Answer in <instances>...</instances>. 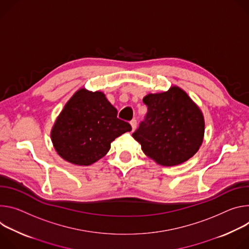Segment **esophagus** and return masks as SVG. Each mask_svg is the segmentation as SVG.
Instances as JSON below:
<instances>
[{
    "label": "esophagus",
    "instance_id": "obj_1",
    "mask_svg": "<svg viewBox=\"0 0 249 249\" xmlns=\"http://www.w3.org/2000/svg\"><path fill=\"white\" fill-rule=\"evenodd\" d=\"M130 125H131L132 130H134V129L136 128V121H135V120H132V121L130 122Z\"/></svg>",
    "mask_w": 249,
    "mask_h": 249
}]
</instances>
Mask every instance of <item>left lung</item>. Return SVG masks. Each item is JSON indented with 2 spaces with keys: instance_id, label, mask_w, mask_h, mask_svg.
I'll return each instance as SVG.
<instances>
[{
  "instance_id": "1",
  "label": "left lung",
  "mask_w": 249,
  "mask_h": 249,
  "mask_svg": "<svg viewBox=\"0 0 249 249\" xmlns=\"http://www.w3.org/2000/svg\"><path fill=\"white\" fill-rule=\"evenodd\" d=\"M147 114L133 139L146 156L163 166L181 164L199 150L205 133L200 107L177 86L143 98Z\"/></svg>"
}]
</instances>
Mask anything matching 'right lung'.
<instances>
[{"label": "right lung", "instance_id": "add662e5", "mask_svg": "<svg viewBox=\"0 0 249 249\" xmlns=\"http://www.w3.org/2000/svg\"><path fill=\"white\" fill-rule=\"evenodd\" d=\"M118 110L100 91L78 90L66 103L51 129L57 153L75 165L88 166L104 157L110 142L131 130L118 119Z\"/></svg>", "mask_w": 249, "mask_h": 249}]
</instances>
